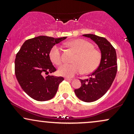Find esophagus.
I'll list each match as a JSON object with an SVG mask.
<instances>
[{"label": "esophagus", "instance_id": "1", "mask_svg": "<svg viewBox=\"0 0 134 134\" xmlns=\"http://www.w3.org/2000/svg\"><path fill=\"white\" fill-rule=\"evenodd\" d=\"M65 81H72V79H71V78H69V77H65Z\"/></svg>", "mask_w": 134, "mask_h": 134}]
</instances>
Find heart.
<instances>
[{
  "instance_id": "obj_1",
  "label": "heart",
  "mask_w": 134,
  "mask_h": 134,
  "mask_svg": "<svg viewBox=\"0 0 134 134\" xmlns=\"http://www.w3.org/2000/svg\"><path fill=\"white\" fill-rule=\"evenodd\" d=\"M67 44L75 50L77 55L74 59V64H64L58 68V72L60 76L72 77L82 70L84 73H91L99 65L101 53L94 48L91 43L83 39H75L69 41ZM49 56L55 65H60L63 62L62 50L58 46L52 48Z\"/></svg>"
}]
</instances>
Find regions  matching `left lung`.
Listing matches in <instances>:
<instances>
[{"instance_id":"left-lung-1","label":"left lung","mask_w":134,"mask_h":134,"mask_svg":"<svg viewBox=\"0 0 134 134\" xmlns=\"http://www.w3.org/2000/svg\"><path fill=\"white\" fill-rule=\"evenodd\" d=\"M98 44L101 53L99 67L90 75V79H80L81 86L74 90L81 101L93 102L101 98L111 87L117 72V59L114 47L105 38L93 34L83 35Z\"/></svg>"}]
</instances>
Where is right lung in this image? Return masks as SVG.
I'll use <instances>...</instances> for the list:
<instances>
[{
  "mask_svg": "<svg viewBox=\"0 0 134 134\" xmlns=\"http://www.w3.org/2000/svg\"><path fill=\"white\" fill-rule=\"evenodd\" d=\"M67 37L54 38L40 36L23 43L15 59V74L19 85L31 98L39 101L50 100L55 96L62 77L48 76L56 71L49 53L55 44Z\"/></svg>",
  "mask_w": 134,
  "mask_h": 134,
  "instance_id": "right-lung-1",
  "label": "right lung"
}]
</instances>
